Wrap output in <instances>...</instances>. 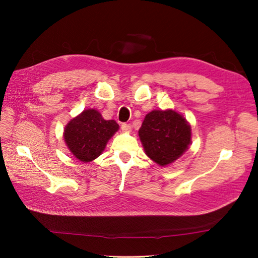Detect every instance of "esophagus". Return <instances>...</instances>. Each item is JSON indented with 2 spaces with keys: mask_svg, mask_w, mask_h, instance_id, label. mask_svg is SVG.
I'll list each match as a JSON object with an SVG mask.
<instances>
[{
  "mask_svg": "<svg viewBox=\"0 0 258 258\" xmlns=\"http://www.w3.org/2000/svg\"><path fill=\"white\" fill-rule=\"evenodd\" d=\"M120 128H121V130H122L123 132H129V131L131 130V126H130L129 123H122Z\"/></svg>",
  "mask_w": 258,
  "mask_h": 258,
  "instance_id": "obj_1",
  "label": "esophagus"
}]
</instances>
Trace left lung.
<instances>
[{
	"instance_id": "1",
	"label": "left lung",
	"mask_w": 258,
	"mask_h": 258,
	"mask_svg": "<svg viewBox=\"0 0 258 258\" xmlns=\"http://www.w3.org/2000/svg\"><path fill=\"white\" fill-rule=\"evenodd\" d=\"M139 136L146 155L160 166L176 160L190 144V126L174 111H152L143 120Z\"/></svg>"
}]
</instances>
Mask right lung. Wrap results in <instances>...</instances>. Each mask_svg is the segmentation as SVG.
I'll return each mask as SVG.
<instances>
[{
	"label": "right lung",
	"instance_id": "right-lung-1",
	"mask_svg": "<svg viewBox=\"0 0 258 258\" xmlns=\"http://www.w3.org/2000/svg\"><path fill=\"white\" fill-rule=\"evenodd\" d=\"M118 128L115 120H105L98 111L90 108L67 124L64 141L77 159L88 162L100 156Z\"/></svg>",
	"mask_w": 258,
	"mask_h": 258
}]
</instances>
